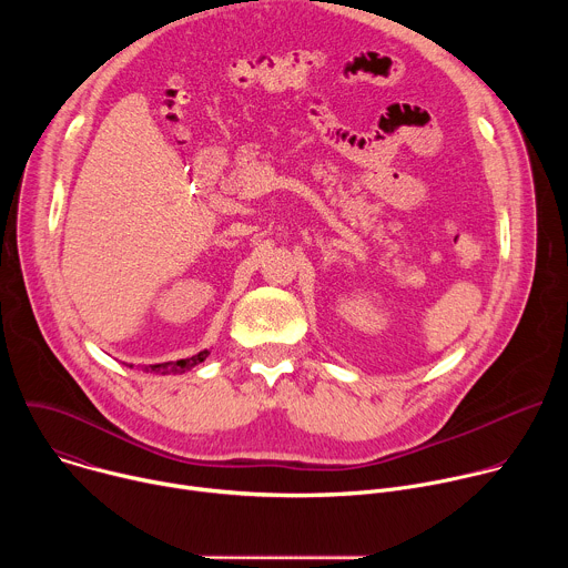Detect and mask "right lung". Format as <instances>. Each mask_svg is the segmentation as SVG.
I'll list each match as a JSON object with an SVG mask.
<instances>
[{
    "label": "right lung",
    "mask_w": 568,
    "mask_h": 568,
    "mask_svg": "<svg viewBox=\"0 0 568 568\" xmlns=\"http://www.w3.org/2000/svg\"><path fill=\"white\" fill-rule=\"evenodd\" d=\"M209 357V351H202L193 357H186V359H178V362H164V364H150L145 371L150 373H184V371H191L193 366L202 364L204 359ZM132 368V366H130Z\"/></svg>",
    "instance_id": "add662e5"
}]
</instances>
